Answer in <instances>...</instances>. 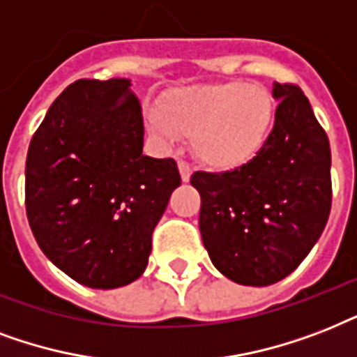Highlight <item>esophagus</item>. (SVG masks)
<instances>
[{"mask_svg": "<svg viewBox=\"0 0 357 357\" xmlns=\"http://www.w3.org/2000/svg\"><path fill=\"white\" fill-rule=\"evenodd\" d=\"M178 171H181L182 182L190 181V176H192V165L188 164V162H184V160H181V162H178Z\"/></svg>", "mask_w": 357, "mask_h": 357, "instance_id": "34e87169", "label": "esophagus"}]
</instances>
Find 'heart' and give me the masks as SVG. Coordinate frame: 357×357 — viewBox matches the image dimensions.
Segmentation results:
<instances>
[{"label": "heart", "instance_id": "1", "mask_svg": "<svg viewBox=\"0 0 357 357\" xmlns=\"http://www.w3.org/2000/svg\"><path fill=\"white\" fill-rule=\"evenodd\" d=\"M149 132L164 145L192 137L193 154L212 169H236L259 154L273 123L266 87L244 82L193 85L165 93L145 113Z\"/></svg>", "mask_w": 357, "mask_h": 357}]
</instances>
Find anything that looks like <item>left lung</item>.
Wrapping results in <instances>:
<instances>
[{"label":"left lung","mask_w":357,"mask_h":357,"mask_svg":"<svg viewBox=\"0 0 357 357\" xmlns=\"http://www.w3.org/2000/svg\"><path fill=\"white\" fill-rule=\"evenodd\" d=\"M273 128L255 158L223 173L195 171L199 231L212 264L234 283L273 284L294 272L331 208V153L298 85L273 84Z\"/></svg>","instance_id":"left-lung-1"}]
</instances>
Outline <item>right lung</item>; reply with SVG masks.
<instances>
[{"mask_svg":"<svg viewBox=\"0 0 357 357\" xmlns=\"http://www.w3.org/2000/svg\"><path fill=\"white\" fill-rule=\"evenodd\" d=\"M130 79H78L50 106L26 160V212L43 253L74 281L117 289L145 272L153 231L181 186L173 158L143 154Z\"/></svg>","mask_w":357,"mask_h":357,"instance_id":"right-lung-1","label":"right lung"}]
</instances>
